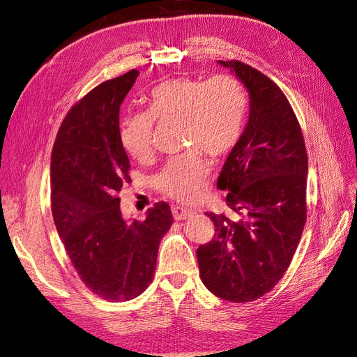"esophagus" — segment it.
<instances>
[{
    "instance_id": "obj_1",
    "label": "esophagus",
    "mask_w": 357,
    "mask_h": 357,
    "mask_svg": "<svg viewBox=\"0 0 357 357\" xmlns=\"http://www.w3.org/2000/svg\"><path fill=\"white\" fill-rule=\"evenodd\" d=\"M195 214V211L186 208V207H180V205H176V207H172V215H174L176 220H183V219H188L190 215Z\"/></svg>"
}]
</instances>
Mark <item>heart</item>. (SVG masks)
I'll return each instance as SVG.
<instances>
[{"instance_id":"obj_1","label":"heart","mask_w":357,"mask_h":357,"mask_svg":"<svg viewBox=\"0 0 357 357\" xmlns=\"http://www.w3.org/2000/svg\"><path fill=\"white\" fill-rule=\"evenodd\" d=\"M247 110V93L234 75H215L204 82L195 77H174L159 83L149 96V113L128 117L121 139L137 160L152 155L153 123H181L185 147H195L210 158L226 155L238 142ZM208 165L199 155L171 159L156 176L158 189L181 202L202 197Z\"/></svg>"}]
</instances>
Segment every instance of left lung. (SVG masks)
Listing matches in <instances>:
<instances>
[{"mask_svg":"<svg viewBox=\"0 0 357 357\" xmlns=\"http://www.w3.org/2000/svg\"><path fill=\"white\" fill-rule=\"evenodd\" d=\"M248 92L244 131L218 188L228 214H207L214 236L198 247L202 283L225 301H255L286 273L307 219L308 159L298 119L278 86L240 61H218Z\"/></svg>","mask_w":357,"mask_h":357,"instance_id":"1","label":"left lung"}]
</instances>
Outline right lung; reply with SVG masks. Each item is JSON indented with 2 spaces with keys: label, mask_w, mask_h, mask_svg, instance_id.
Instances as JSON below:
<instances>
[{
  "label": "right lung",
  "mask_w": 357,
  "mask_h": 357,
  "mask_svg": "<svg viewBox=\"0 0 357 357\" xmlns=\"http://www.w3.org/2000/svg\"><path fill=\"white\" fill-rule=\"evenodd\" d=\"M138 71L96 86L62 122L52 152V214L74 268L109 301L142 295L155 274L160 238L171 228L167 202L143 222L123 218L117 193L129 181L119 112Z\"/></svg>",
  "instance_id": "obj_1"
}]
</instances>
